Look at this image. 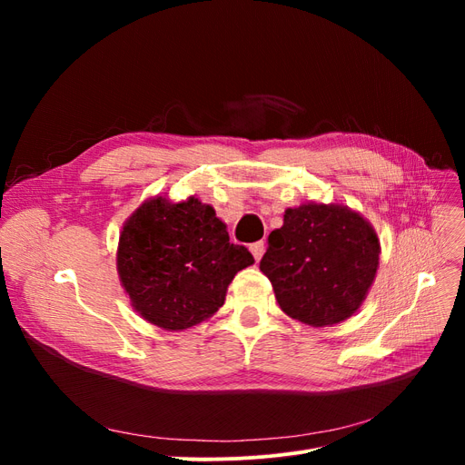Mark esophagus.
Instances as JSON below:
<instances>
[{
    "mask_svg": "<svg viewBox=\"0 0 465 465\" xmlns=\"http://www.w3.org/2000/svg\"><path fill=\"white\" fill-rule=\"evenodd\" d=\"M250 252H252V256H254V260L260 262L262 256H263V252H265V244H263L262 241H260V242H254V244H250Z\"/></svg>",
    "mask_w": 465,
    "mask_h": 465,
    "instance_id": "obj_1",
    "label": "esophagus"
}]
</instances>
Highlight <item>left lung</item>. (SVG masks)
I'll list each match as a JSON object with an SVG mask.
<instances>
[{
	"label": "left lung",
	"instance_id": "8db88e82",
	"mask_svg": "<svg viewBox=\"0 0 465 465\" xmlns=\"http://www.w3.org/2000/svg\"><path fill=\"white\" fill-rule=\"evenodd\" d=\"M262 273L281 311L311 326H331L353 314L372 285L380 244L371 224L340 205L287 209L272 231Z\"/></svg>",
	"mask_w": 465,
	"mask_h": 465
}]
</instances>
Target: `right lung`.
<instances>
[{
	"label": "right lung",
	"instance_id": "1",
	"mask_svg": "<svg viewBox=\"0 0 465 465\" xmlns=\"http://www.w3.org/2000/svg\"><path fill=\"white\" fill-rule=\"evenodd\" d=\"M254 263L229 242L224 223L195 198L145 202L124 224L118 273L135 311L164 330H186L217 312L232 277Z\"/></svg>",
	"mask_w": 465,
	"mask_h": 465
}]
</instances>
